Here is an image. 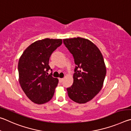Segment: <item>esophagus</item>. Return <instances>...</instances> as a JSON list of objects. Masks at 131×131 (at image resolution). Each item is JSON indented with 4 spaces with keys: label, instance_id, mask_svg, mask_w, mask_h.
I'll return each instance as SVG.
<instances>
[{
    "label": "esophagus",
    "instance_id": "34e87169",
    "mask_svg": "<svg viewBox=\"0 0 131 131\" xmlns=\"http://www.w3.org/2000/svg\"><path fill=\"white\" fill-rule=\"evenodd\" d=\"M63 80H64L63 78H59V81L60 83H62V82H63Z\"/></svg>",
    "mask_w": 131,
    "mask_h": 131
}]
</instances>
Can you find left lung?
<instances>
[{
  "instance_id": "obj_1",
  "label": "left lung",
  "mask_w": 131,
  "mask_h": 131,
  "mask_svg": "<svg viewBox=\"0 0 131 131\" xmlns=\"http://www.w3.org/2000/svg\"><path fill=\"white\" fill-rule=\"evenodd\" d=\"M64 44L74 59L72 85L67 89L68 97L78 104H85L98 94L106 73L104 57L98 47L86 38L63 39Z\"/></svg>"
}]
</instances>
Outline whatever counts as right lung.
Here are the masks:
<instances>
[{
	"label": "right lung",
	"mask_w": 131,
	"mask_h": 131,
	"mask_svg": "<svg viewBox=\"0 0 131 131\" xmlns=\"http://www.w3.org/2000/svg\"><path fill=\"white\" fill-rule=\"evenodd\" d=\"M62 43L61 39L45 38L36 41L23 52L18 61L19 82L25 94L32 102L43 104L52 99L59 80L48 75L51 54Z\"/></svg>",
	"instance_id": "add662e5"
}]
</instances>
